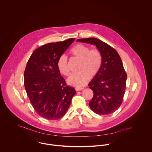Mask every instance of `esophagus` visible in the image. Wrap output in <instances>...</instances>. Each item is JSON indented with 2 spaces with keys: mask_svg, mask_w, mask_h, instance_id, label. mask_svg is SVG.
<instances>
[{
  "mask_svg": "<svg viewBox=\"0 0 152 152\" xmlns=\"http://www.w3.org/2000/svg\"><path fill=\"white\" fill-rule=\"evenodd\" d=\"M84 88H75V91H80L83 90Z\"/></svg>",
  "mask_w": 152,
  "mask_h": 152,
  "instance_id": "1",
  "label": "esophagus"
}]
</instances>
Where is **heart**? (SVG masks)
<instances>
[{
  "label": "heart",
  "instance_id": "obj_1",
  "mask_svg": "<svg viewBox=\"0 0 152 152\" xmlns=\"http://www.w3.org/2000/svg\"><path fill=\"white\" fill-rule=\"evenodd\" d=\"M70 53L73 57L80 60V62L77 69L79 72L71 74L66 80L67 83L75 87H83L88 83L89 77L94 78L99 72L102 62L101 54L98 50L90 49L88 46L83 44L75 45ZM57 67L64 75L69 74L68 58L65 54L59 57Z\"/></svg>",
  "mask_w": 152,
  "mask_h": 152
}]
</instances>
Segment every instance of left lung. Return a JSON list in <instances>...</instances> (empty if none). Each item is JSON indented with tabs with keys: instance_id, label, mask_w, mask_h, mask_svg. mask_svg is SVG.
<instances>
[{
	"instance_id": "8db88e82",
	"label": "left lung",
	"mask_w": 152,
	"mask_h": 152,
	"mask_svg": "<svg viewBox=\"0 0 152 152\" xmlns=\"http://www.w3.org/2000/svg\"><path fill=\"white\" fill-rule=\"evenodd\" d=\"M77 42L95 45L101 54V69L88 84L94 92L89 106L95 113L110 114L121 105L125 92L127 74L122 60L115 49L99 39L91 37Z\"/></svg>"
}]
</instances>
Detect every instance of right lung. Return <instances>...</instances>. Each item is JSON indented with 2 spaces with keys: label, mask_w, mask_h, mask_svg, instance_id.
<instances>
[{
  "label": "right lung",
  "mask_w": 152,
  "mask_h": 152,
  "mask_svg": "<svg viewBox=\"0 0 152 152\" xmlns=\"http://www.w3.org/2000/svg\"><path fill=\"white\" fill-rule=\"evenodd\" d=\"M75 39L43 45L35 50L24 74L27 95L35 111L47 120L61 118L76 94L57 67V60Z\"/></svg>",
  "instance_id": "right-lung-1"
}]
</instances>
